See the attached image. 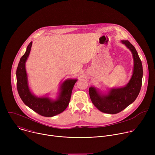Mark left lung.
Wrapping results in <instances>:
<instances>
[{"label":"left lung","instance_id":"left-lung-1","mask_svg":"<svg viewBox=\"0 0 155 155\" xmlns=\"http://www.w3.org/2000/svg\"><path fill=\"white\" fill-rule=\"evenodd\" d=\"M121 42L131 51L134 61L133 71L129 82L123 87L110 88L106 93L94 86L89 88L90 96L94 105L101 112L108 114H118L134 102L142 86L143 69L138 53L128 40H123Z\"/></svg>","mask_w":155,"mask_h":155}]
</instances>
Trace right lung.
<instances>
[{
  "label": "right lung",
  "instance_id": "add662e5",
  "mask_svg": "<svg viewBox=\"0 0 155 155\" xmlns=\"http://www.w3.org/2000/svg\"><path fill=\"white\" fill-rule=\"evenodd\" d=\"M32 42L27 47L25 54L19 62L16 70V84L18 94L25 104L39 115L51 117L57 115L68 107L72 94V91L77 79H67L60 86L58 97L53 99L47 96L38 97L31 91L26 69V62L29 56Z\"/></svg>",
  "mask_w": 155,
  "mask_h": 155
}]
</instances>
